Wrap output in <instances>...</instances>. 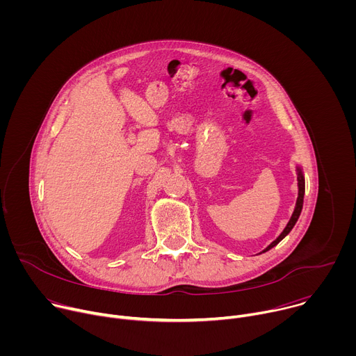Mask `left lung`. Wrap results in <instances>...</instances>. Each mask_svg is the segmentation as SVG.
I'll return each instance as SVG.
<instances>
[{"mask_svg":"<svg viewBox=\"0 0 356 356\" xmlns=\"http://www.w3.org/2000/svg\"><path fill=\"white\" fill-rule=\"evenodd\" d=\"M297 172H298V176H297V184H298V197H297V201H296V207H294V211H293V214H291V218H290V221L287 222V225H286V228L283 229V232L264 250V252H266V250H269V249H272L273 246H276L291 229H293V227L296 225V222H297V220H298V217H300V213H301V209H302V200H304V176H302V172H301V169L300 168H297Z\"/></svg>","mask_w":356,"mask_h":356,"instance_id":"obj_1","label":"left lung"}]
</instances>
